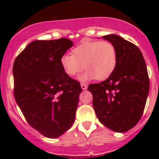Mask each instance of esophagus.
<instances>
[{
  "mask_svg": "<svg viewBox=\"0 0 159 159\" xmlns=\"http://www.w3.org/2000/svg\"><path fill=\"white\" fill-rule=\"evenodd\" d=\"M81 87H82V90H87V85L86 83H81Z\"/></svg>",
  "mask_w": 159,
  "mask_h": 159,
  "instance_id": "1",
  "label": "esophagus"
}]
</instances>
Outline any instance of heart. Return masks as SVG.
<instances>
[{
  "label": "heart",
  "instance_id": "obj_1",
  "mask_svg": "<svg viewBox=\"0 0 159 159\" xmlns=\"http://www.w3.org/2000/svg\"><path fill=\"white\" fill-rule=\"evenodd\" d=\"M117 59V51L111 42L83 40L73 48L72 54L62 55L60 62L64 72L70 77L82 72L84 67L87 68L80 80L89 81L96 77L105 80L111 77L116 69Z\"/></svg>",
  "mask_w": 159,
  "mask_h": 159
}]
</instances>
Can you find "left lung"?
Listing matches in <instances>:
<instances>
[{
	"label": "left lung",
	"mask_w": 159,
	"mask_h": 159,
	"mask_svg": "<svg viewBox=\"0 0 159 159\" xmlns=\"http://www.w3.org/2000/svg\"><path fill=\"white\" fill-rule=\"evenodd\" d=\"M102 38L114 44L117 65L110 77L90 84L93 108L100 122L119 133L137 125L143 113L149 91L145 61L139 48L116 34Z\"/></svg>",
	"instance_id": "left-lung-1"
}]
</instances>
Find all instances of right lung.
I'll return each instance as SVG.
<instances>
[{"instance_id": "right-lung-1", "label": "right lung", "mask_w": 159, "mask_h": 159, "mask_svg": "<svg viewBox=\"0 0 159 159\" xmlns=\"http://www.w3.org/2000/svg\"><path fill=\"white\" fill-rule=\"evenodd\" d=\"M72 45L65 38L34 40L14 62L16 103L29 125L47 138L59 137L74 123L82 90L60 62Z\"/></svg>"}]
</instances>
